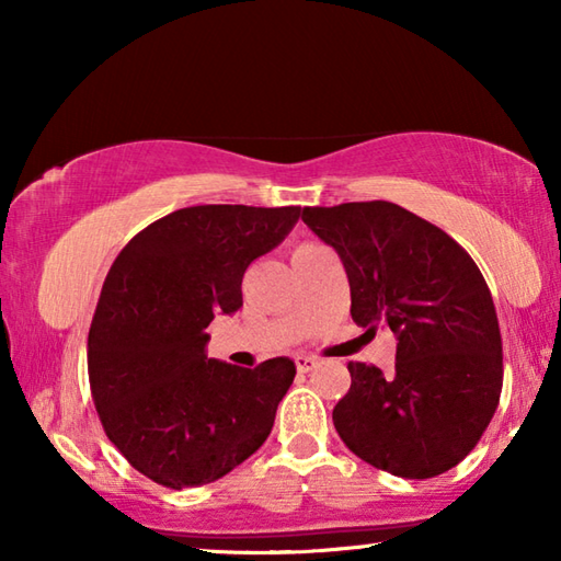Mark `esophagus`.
<instances>
[{"mask_svg": "<svg viewBox=\"0 0 561 561\" xmlns=\"http://www.w3.org/2000/svg\"><path fill=\"white\" fill-rule=\"evenodd\" d=\"M294 364H297V368L301 374H309V371H314V368L319 366V360L314 358V356H304V354H299L297 358H294Z\"/></svg>", "mask_w": 561, "mask_h": 561, "instance_id": "esophagus-1", "label": "esophagus"}]
</instances>
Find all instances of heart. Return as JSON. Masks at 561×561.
Segmentation results:
<instances>
[{
	"instance_id": "b5f03b06",
	"label": "heart",
	"mask_w": 561,
	"mask_h": 561,
	"mask_svg": "<svg viewBox=\"0 0 561 561\" xmlns=\"http://www.w3.org/2000/svg\"><path fill=\"white\" fill-rule=\"evenodd\" d=\"M304 247H314V244H301V247H297V250H304Z\"/></svg>"
}]
</instances>
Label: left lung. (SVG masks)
<instances>
[{"mask_svg": "<svg viewBox=\"0 0 561 561\" xmlns=\"http://www.w3.org/2000/svg\"><path fill=\"white\" fill-rule=\"evenodd\" d=\"M334 247L351 287V319L398 339L396 371L351 360L334 425L360 460L425 480L458 465L497 411L502 339L478 264L440 227L371 201L304 207Z\"/></svg>", "mask_w": 561, "mask_h": 561, "instance_id": "left-lung-1", "label": "left lung"}]
</instances>
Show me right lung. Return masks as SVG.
Wrapping results in <instances>:
<instances>
[{"instance_id":"1","label":"right lung","mask_w":561,"mask_h":561,"mask_svg":"<svg viewBox=\"0 0 561 561\" xmlns=\"http://www.w3.org/2000/svg\"><path fill=\"white\" fill-rule=\"evenodd\" d=\"M301 207L195 205L123 247L89 331V381L103 431L133 468L170 490L220 480L260 445L294 360L240 368L207 358V327L242 307V277Z\"/></svg>"}]
</instances>
